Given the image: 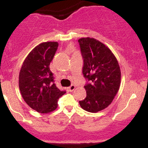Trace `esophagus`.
<instances>
[{"instance_id": "1", "label": "esophagus", "mask_w": 148, "mask_h": 148, "mask_svg": "<svg viewBox=\"0 0 148 148\" xmlns=\"http://www.w3.org/2000/svg\"><path fill=\"white\" fill-rule=\"evenodd\" d=\"M67 89H68V90L69 91V92H72V91H74V89H75V86H74V84H71V86H69Z\"/></svg>"}]
</instances>
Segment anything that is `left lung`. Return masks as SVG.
<instances>
[{"instance_id": "1", "label": "left lung", "mask_w": 148, "mask_h": 148, "mask_svg": "<svg viewBox=\"0 0 148 148\" xmlns=\"http://www.w3.org/2000/svg\"><path fill=\"white\" fill-rule=\"evenodd\" d=\"M84 60L83 75L86 97L79 101L83 110L97 112L111 104L120 86L121 71L117 59L110 49L93 38L78 40Z\"/></svg>"}]
</instances>
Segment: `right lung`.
<instances>
[{
    "instance_id": "1",
    "label": "right lung",
    "mask_w": 148,
    "mask_h": 148,
    "mask_svg": "<svg viewBox=\"0 0 148 148\" xmlns=\"http://www.w3.org/2000/svg\"><path fill=\"white\" fill-rule=\"evenodd\" d=\"M58 46V42L49 41L36 46L28 53L19 73L22 97L31 108L40 113L56 110L58 99L66 93L56 87L49 69Z\"/></svg>"
}]
</instances>
